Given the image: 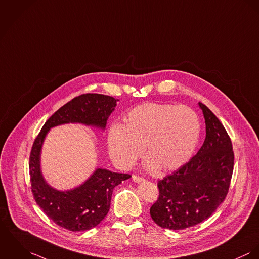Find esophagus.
<instances>
[{
    "instance_id": "34e87169",
    "label": "esophagus",
    "mask_w": 259,
    "mask_h": 259,
    "mask_svg": "<svg viewBox=\"0 0 259 259\" xmlns=\"http://www.w3.org/2000/svg\"><path fill=\"white\" fill-rule=\"evenodd\" d=\"M132 180H133L135 183H140V182L144 181V178L139 177V176H137V175H133V176H132Z\"/></svg>"
}]
</instances>
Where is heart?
<instances>
[{"label": "heart", "mask_w": 259, "mask_h": 259, "mask_svg": "<svg viewBox=\"0 0 259 259\" xmlns=\"http://www.w3.org/2000/svg\"><path fill=\"white\" fill-rule=\"evenodd\" d=\"M126 124L112 123L108 131L111 159L127 169L143 154L146 144L148 166L176 170L192 156L200 136V120L186 105L145 103L125 117Z\"/></svg>", "instance_id": "b5f03b06"}]
</instances>
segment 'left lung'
<instances>
[{
	"label": "left lung",
	"instance_id": "left-lung-1",
	"mask_svg": "<svg viewBox=\"0 0 259 259\" xmlns=\"http://www.w3.org/2000/svg\"><path fill=\"white\" fill-rule=\"evenodd\" d=\"M205 139L199 152L158 182L159 198L150 208L153 221L167 230H185L208 219L226 199L233 172L230 136L204 104Z\"/></svg>",
	"mask_w": 259,
	"mask_h": 259
}]
</instances>
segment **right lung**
Returning <instances> with one entry per match:
<instances>
[{"label":"right lung","mask_w":259,"mask_h":259,"mask_svg":"<svg viewBox=\"0 0 259 259\" xmlns=\"http://www.w3.org/2000/svg\"><path fill=\"white\" fill-rule=\"evenodd\" d=\"M119 99L85 93L74 97L51 116L34 139L29 155V182L33 198L42 211L59 227L71 231L91 230L100 224L110 208L116 186L129 179V174L97 169L81 186L59 192L44 180L39 168L42 142L52 127L64 123H83L102 129Z\"/></svg>","instance_id":"add662e5"}]
</instances>
